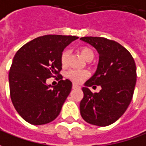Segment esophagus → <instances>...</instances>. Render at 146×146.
Instances as JSON below:
<instances>
[{
  "instance_id": "34e87169",
  "label": "esophagus",
  "mask_w": 146,
  "mask_h": 146,
  "mask_svg": "<svg viewBox=\"0 0 146 146\" xmlns=\"http://www.w3.org/2000/svg\"><path fill=\"white\" fill-rule=\"evenodd\" d=\"M72 87L73 88H79L80 86L79 85H77V84H75V83H73V85H72Z\"/></svg>"
}]
</instances>
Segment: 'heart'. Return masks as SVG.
I'll return each instance as SVG.
<instances>
[{
  "label": "heart",
  "instance_id": "1",
  "mask_svg": "<svg viewBox=\"0 0 146 146\" xmlns=\"http://www.w3.org/2000/svg\"><path fill=\"white\" fill-rule=\"evenodd\" d=\"M79 52L81 56H83V59L88 60H92L94 58V52L87 47H82L79 49ZM69 56V52L67 50H65L62 52L61 56H60V62L63 66H66L67 63V59ZM88 76V72L86 71H77V70H70L67 71V77L71 81L75 83H81L84 79Z\"/></svg>",
  "mask_w": 146,
  "mask_h": 146
}]
</instances>
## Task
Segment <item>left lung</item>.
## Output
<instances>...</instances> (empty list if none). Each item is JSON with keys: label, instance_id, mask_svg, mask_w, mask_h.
<instances>
[{"label": "left lung", "instance_id": "1", "mask_svg": "<svg viewBox=\"0 0 146 146\" xmlns=\"http://www.w3.org/2000/svg\"><path fill=\"white\" fill-rule=\"evenodd\" d=\"M81 40L93 46L99 54L94 75L82 88L80 113L91 125L106 126L125 113L136 85V65L131 54L117 42L103 37L86 36ZM97 85L102 89L93 94L88 88Z\"/></svg>", "mask_w": 146, "mask_h": 146}]
</instances>
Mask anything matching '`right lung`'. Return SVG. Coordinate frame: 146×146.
<instances>
[{"instance_id": "1", "label": "right lung", "mask_w": 146, "mask_h": 146, "mask_svg": "<svg viewBox=\"0 0 146 146\" xmlns=\"http://www.w3.org/2000/svg\"><path fill=\"white\" fill-rule=\"evenodd\" d=\"M79 37L46 35L21 47L9 73L10 97L17 113L27 122L44 125L55 120L71 92L72 83L63 80L60 56L63 49ZM58 77L56 86L46 84Z\"/></svg>"}]
</instances>
